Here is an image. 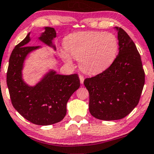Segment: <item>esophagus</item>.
Wrapping results in <instances>:
<instances>
[{"label": "esophagus", "instance_id": "34e87169", "mask_svg": "<svg viewBox=\"0 0 154 154\" xmlns=\"http://www.w3.org/2000/svg\"><path fill=\"white\" fill-rule=\"evenodd\" d=\"M79 79H80L81 83L82 84V83H83V81H84V77H83L82 75H79Z\"/></svg>", "mask_w": 154, "mask_h": 154}]
</instances>
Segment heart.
<instances>
[{
  "label": "heart",
  "mask_w": 154,
  "mask_h": 154,
  "mask_svg": "<svg viewBox=\"0 0 154 154\" xmlns=\"http://www.w3.org/2000/svg\"><path fill=\"white\" fill-rule=\"evenodd\" d=\"M66 51H61L65 63L71 64V56L79 60L84 73L96 74L106 70L116 57L119 42L111 33L82 31L70 34L64 41Z\"/></svg>",
  "instance_id": "obj_1"
}]
</instances>
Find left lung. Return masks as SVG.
<instances>
[{"label": "left lung", "instance_id": "obj_1", "mask_svg": "<svg viewBox=\"0 0 154 154\" xmlns=\"http://www.w3.org/2000/svg\"><path fill=\"white\" fill-rule=\"evenodd\" d=\"M118 32L119 53L101 73L86 79L89 93V111L103 121L121 119L138 105L145 83L141 56L134 41L121 28Z\"/></svg>", "mask_w": 154, "mask_h": 154}]
</instances>
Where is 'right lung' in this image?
I'll list each match as a JSON object with an SVG mask.
<instances>
[{
	"instance_id": "obj_1",
	"label": "right lung",
	"mask_w": 154,
	"mask_h": 154,
	"mask_svg": "<svg viewBox=\"0 0 154 154\" xmlns=\"http://www.w3.org/2000/svg\"><path fill=\"white\" fill-rule=\"evenodd\" d=\"M38 40L56 51L53 40L56 37L54 28L45 27ZM31 32L11 53L7 71V86L11 102L26 120L36 125L48 126L63 119L68 100L80 86L78 74L60 75L51 69L35 86H29L23 79L24 62L28 55L41 46H27Z\"/></svg>"
}]
</instances>
